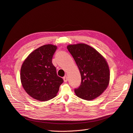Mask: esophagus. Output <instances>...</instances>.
<instances>
[{
  "instance_id": "1",
  "label": "esophagus",
  "mask_w": 133,
  "mask_h": 133,
  "mask_svg": "<svg viewBox=\"0 0 133 133\" xmlns=\"http://www.w3.org/2000/svg\"><path fill=\"white\" fill-rule=\"evenodd\" d=\"M63 80H64L65 82H67V80H68V78H67V77L65 76V77L63 78Z\"/></svg>"
}]
</instances>
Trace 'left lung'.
<instances>
[{
  "instance_id": "1",
  "label": "left lung",
  "mask_w": 133,
  "mask_h": 133,
  "mask_svg": "<svg viewBox=\"0 0 133 133\" xmlns=\"http://www.w3.org/2000/svg\"><path fill=\"white\" fill-rule=\"evenodd\" d=\"M71 53L79 69L80 85L74 89L80 98L91 101L99 96L107 88L110 71L105 59L91 46L84 43L68 45Z\"/></svg>"
}]
</instances>
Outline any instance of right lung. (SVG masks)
<instances>
[{"mask_svg":"<svg viewBox=\"0 0 133 133\" xmlns=\"http://www.w3.org/2000/svg\"><path fill=\"white\" fill-rule=\"evenodd\" d=\"M56 49L52 44L42 45L33 51L23 63L21 83L26 93L34 99L47 101L53 98L63 82L52 63Z\"/></svg>","mask_w":133,"mask_h":133,"instance_id":"add662e5","label":"right lung"}]
</instances>
